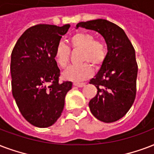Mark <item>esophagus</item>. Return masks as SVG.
I'll return each instance as SVG.
<instances>
[{
	"label": "esophagus",
	"mask_w": 154,
	"mask_h": 154,
	"mask_svg": "<svg viewBox=\"0 0 154 154\" xmlns=\"http://www.w3.org/2000/svg\"><path fill=\"white\" fill-rule=\"evenodd\" d=\"M73 85H75V86H77V87H83V86H85V83H80V82H74L73 83Z\"/></svg>",
	"instance_id": "esophagus-1"
}]
</instances>
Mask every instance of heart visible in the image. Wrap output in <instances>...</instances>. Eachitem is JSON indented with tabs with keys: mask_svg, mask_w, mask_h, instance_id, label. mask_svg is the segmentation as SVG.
<instances>
[{
	"mask_svg": "<svg viewBox=\"0 0 154 154\" xmlns=\"http://www.w3.org/2000/svg\"><path fill=\"white\" fill-rule=\"evenodd\" d=\"M94 35L89 32L80 31L69 38V43L72 49L81 50V64L69 66L63 72L65 79L72 82H81L87 79L92 75L93 69L90 64L95 68L102 65L106 56V46L103 40L94 39ZM71 51L64 43H59L55 51V60L62 68L68 65Z\"/></svg>",
	"mask_w": 154,
	"mask_h": 154,
	"instance_id": "b5f03b06",
	"label": "heart"
}]
</instances>
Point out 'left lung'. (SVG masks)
Returning a JSON list of instances; mask_svg holds the SVG:
<instances>
[{
    "label": "left lung",
    "instance_id": "left-lung-1",
    "mask_svg": "<svg viewBox=\"0 0 154 154\" xmlns=\"http://www.w3.org/2000/svg\"><path fill=\"white\" fill-rule=\"evenodd\" d=\"M78 27L99 33L108 50L99 71L90 82L98 90L89 103L90 111L100 121H117L126 115L136 98L138 66L134 48L124 30L107 20L79 22Z\"/></svg>",
    "mask_w": 154,
    "mask_h": 154
}]
</instances>
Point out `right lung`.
Returning <instances> with one entry per match:
<instances>
[{
    "label": "right lung",
    "instance_id": "obj_1",
    "mask_svg": "<svg viewBox=\"0 0 154 154\" xmlns=\"http://www.w3.org/2000/svg\"><path fill=\"white\" fill-rule=\"evenodd\" d=\"M70 25L38 24L28 28L11 54L12 93L22 116L38 128L51 126L60 117L71 82H59L55 51Z\"/></svg>",
    "mask_w": 154,
    "mask_h": 154
}]
</instances>
